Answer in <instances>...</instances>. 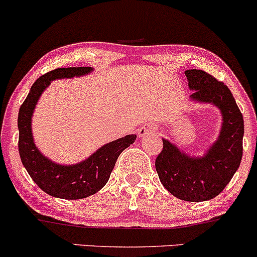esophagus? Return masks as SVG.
Listing matches in <instances>:
<instances>
[{
    "instance_id": "34e87169",
    "label": "esophagus",
    "mask_w": 257,
    "mask_h": 257,
    "mask_svg": "<svg viewBox=\"0 0 257 257\" xmlns=\"http://www.w3.org/2000/svg\"><path fill=\"white\" fill-rule=\"evenodd\" d=\"M151 133H154V129L149 128V126H142V128L138 131V135H139V138H145Z\"/></svg>"
}]
</instances>
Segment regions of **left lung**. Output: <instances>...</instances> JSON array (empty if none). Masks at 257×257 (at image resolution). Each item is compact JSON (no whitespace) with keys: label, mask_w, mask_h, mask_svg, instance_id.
Listing matches in <instances>:
<instances>
[{"label":"left lung","mask_w":257,"mask_h":257,"mask_svg":"<svg viewBox=\"0 0 257 257\" xmlns=\"http://www.w3.org/2000/svg\"><path fill=\"white\" fill-rule=\"evenodd\" d=\"M196 102L212 103L222 114L218 139L202 157H191L162 139L163 149L155 161L162 185L184 201L200 202L216 197L227 187L243 157L244 119L232 92L222 81L200 69L185 70Z\"/></svg>","instance_id":"1"}]
</instances>
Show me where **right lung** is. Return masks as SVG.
<instances>
[{"instance_id": "1", "label": "right lung", "mask_w": 257, "mask_h": 257, "mask_svg": "<svg viewBox=\"0 0 257 257\" xmlns=\"http://www.w3.org/2000/svg\"><path fill=\"white\" fill-rule=\"evenodd\" d=\"M91 67L57 68L41 75L33 84L18 113V149L22 163L38 187L51 196L78 200L94 195L108 182L111 172L120 152L137 139L125 135L111 142L77 165H58L45 157L35 146L32 133V117L41 94L55 79L81 77L91 72Z\"/></svg>"}]
</instances>
